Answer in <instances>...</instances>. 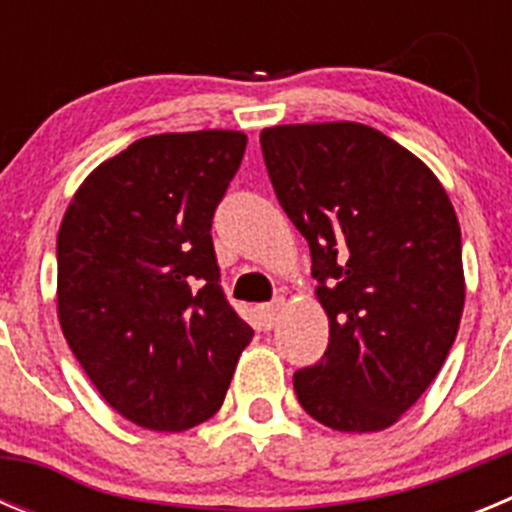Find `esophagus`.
Segmentation results:
<instances>
[{
	"label": "esophagus",
	"instance_id": "obj_1",
	"mask_svg": "<svg viewBox=\"0 0 512 512\" xmlns=\"http://www.w3.org/2000/svg\"><path fill=\"white\" fill-rule=\"evenodd\" d=\"M279 312H282V300H274L269 305H261L259 307V325L264 330H271L277 325L279 320Z\"/></svg>",
	"mask_w": 512,
	"mask_h": 512
}]
</instances>
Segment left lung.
<instances>
[{
    "label": "left lung",
    "instance_id": "1",
    "mask_svg": "<svg viewBox=\"0 0 512 512\" xmlns=\"http://www.w3.org/2000/svg\"><path fill=\"white\" fill-rule=\"evenodd\" d=\"M261 151L330 325L323 359L295 374L297 400L333 431H384L428 390L459 330L454 205L418 156L361 122L266 128Z\"/></svg>",
    "mask_w": 512,
    "mask_h": 512
}]
</instances>
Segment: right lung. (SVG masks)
<instances>
[{"instance_id": "add662e5", "label": "right lung", "mask_w": 512, "mask_h": 512, "mask_svg": "<svg viewBox=\"0 0 512 512\" xmlns=\"http://www.w3.org/2000/svg\"><path fill=\"white\" fill-rule=\"evenodd\" d=\"M238 130L135 140L76 189L58 230V320L122 418L187 431L220 410L253 330L225 300L212 215Z\"/></svg>"}]
</instances>
